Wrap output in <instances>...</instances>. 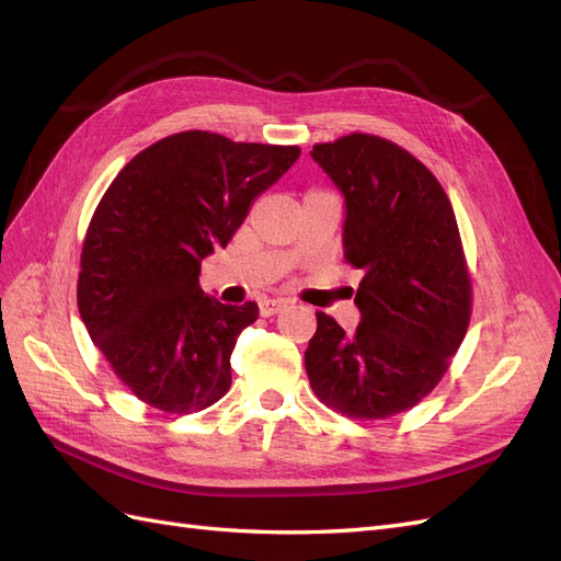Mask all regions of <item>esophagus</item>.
Masks as SVG:
<instances>
[{"mask_svg": "<svg viewBox=\"0 0 561 561\" xmlns=\"http://www.w3.org/2000/svg\"><path fill=\"white\" fill-rule=\"evenodd\" d=\"M283 309H285V299H262V301H260V313H262L264 318L276 316V313L283 311Z\"/></svg>", "mask_w": 561, "mask_h": 561, "instance_id": "34e87169", "label": "esophagus"}]
</instances>
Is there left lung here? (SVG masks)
Masks as SVG:
<instances>
[{"instance_id":"8db88e82","label":"left lung","mask_w":561,"mask_h":561,"mask_svg":"<svg viewBox=\"0 0 561 561\" xmlns=\"http://www.w3.org/2000/svg\"><path fill=\"white\" fill-rule=\"evenodd\" d=\"M311 157L344 198V260L363 280L355 332L316 313L307 375L344 416H393L445 377L468 330L470 278L451 203L426 165L377 135L313 145Z\"/></svg>"}]
</instances>
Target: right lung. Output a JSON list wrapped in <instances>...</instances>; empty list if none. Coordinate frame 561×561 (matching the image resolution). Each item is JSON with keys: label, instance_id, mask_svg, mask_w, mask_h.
<instances>
[{"label": "right lung", "instance_id": "right-lung-1", "mask_svg": "<svg viewBox=\"0 0 561 561\" xmlns=\"http://www.w3.org/2000/svg\"><path fill=\"white\" fill-rule=\"evenodd\" d=\"M299 147L186 130L142 149L98 203L77 304L93 344L161 412L206 410L231 386V353L260 316L201 290V262L225 248Z\"/></svg>", "mask_w": 561, "mask_h": 561}]
</instances>
